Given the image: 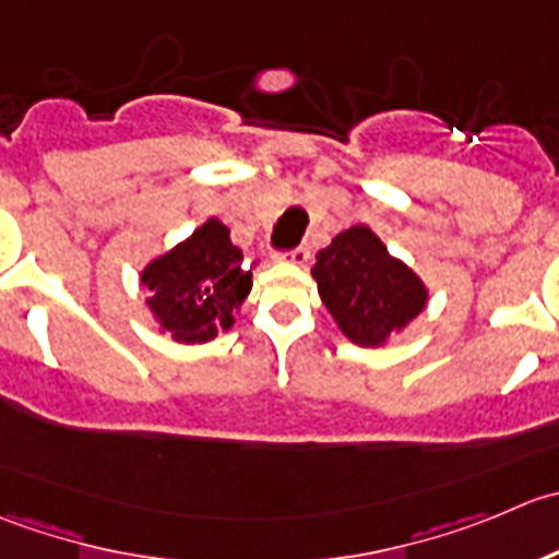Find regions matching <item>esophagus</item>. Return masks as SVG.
<instances>
[{"instance_id": "esophagus-1", "label": "esophagus", "mask_w": 559, "mask_h": 559, "mask_svg": "<svg viewBox=\"0 0 559 559\" xmlns=\"http://www.w3.org/2000/svg\"><path fill=\"white\" fill-rule=\"evenodd\" d=\"M277 261L293 263V266H304V263L309 261V247H296V250L287 252V255H277Z\"/></svg>"}]
</instances>
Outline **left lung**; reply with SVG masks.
<instances>
[{"mask_svg":"<svg viewBox=\"0 0 559 559\" xmlns=\"http://www.w3.org/2000/svg\"><path fill=\"white\" fill-rule=\"evenodd\" d=\"M312 280L336 329L358 347H383L429 304L424 280L367 225H353L314 255Z\"/></svg>","mask_w":559,"mask_h":559,"instance_id":"obj_1","label":"left lung"}]
</instances>
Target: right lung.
<instances>
[{
	"label": "right lung",
	"mask_w": 559,
	"mask_h": 559,
	"mask_svg": "<svg viewBox=\"0 0 559 559\" xmlns=\"http://www.w3.org/2000/svg\"><path fill=\"white\" fill-rule=\"evenodd\" d=\"M252 266L230 241V228L217 217L198 225L192 236L152 258L141 269L148 314L159 334L181 345H203L234 329L236 314L252 290Z\"/></svg>",
	"instance_id": "obj_1"
}]
</instances>
